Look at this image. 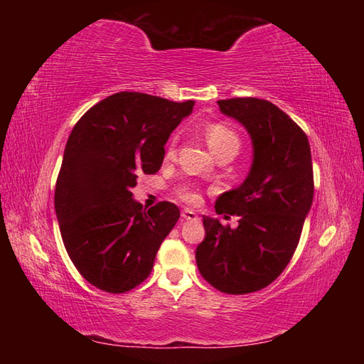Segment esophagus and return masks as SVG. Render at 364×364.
<instances>
[{
  "label": "esophagus",
  "instance_id": "1",
  "mask_svg": "<svg viewBox=\"0 0 364 364\" xmlns=\"http://www.w3.org/2000/svg\"><path fill=\"white\" fill-rule=\"evenodd\" d=\"M181 218L183 220L197 221V220H199V215H197L194 210H191V208H184V210L181 212Z\"/></svg>",
  "mask_w": 364,
  "mask_h": 364
}]
</instances>
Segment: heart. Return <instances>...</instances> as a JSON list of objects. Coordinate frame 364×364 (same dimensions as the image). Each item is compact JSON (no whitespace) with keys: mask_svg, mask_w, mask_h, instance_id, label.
I'll use <instances>...</instances> for the list:
<instances>
[{"mask_svg":"<svg viewBox=\"0 0 364 364\" xmlns=\"http://www.w3.org/2000/svg\"><path fill=\"white\" fill-rule=\"evenodd\" d=\"M205 139L217 157L225 156V154L236 156L239 147H241V138H239L236 130L221 122L212 123V125H208L205 128ZM173 144H175V139L171 141V146L168 149L170 152L173 151ZM175 193L181 200L189 202V204H197V202L200 200V193L194 184H189V183L180 184V186L175 189Z\"/></svg>","mask_w":364,"mask_h":364,"instance_id":"b5f03b06","label":"heart"}]
</instances>
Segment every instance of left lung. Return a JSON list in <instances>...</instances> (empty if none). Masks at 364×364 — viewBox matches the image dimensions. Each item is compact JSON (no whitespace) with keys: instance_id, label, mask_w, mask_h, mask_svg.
Instances as JSON below:
<instances>
[{"instance_id":"8db88e82","label":"left lung","mask_w":364,"mask_h":364,"mask_svg":"<svg viewBox=\"0 0 364 364\" xmlns=\"http://www.w3.org/2000/svg\"><path fill=\"white\" fill-rule=\"evenodd\" d=\"M218 106L249 132L254 164L241 186L215 204L218 215H237L239 226L204 217L196 262L208 284L242 295L269 286L297 249L315 191L311 151L305 132L273 102L232 97Z\"/></svg>"}]
</instances>
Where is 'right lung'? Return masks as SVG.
<instances>
[{"label": "right lung", "mask_w": 364, "mask_h": 364, "mask_svg": "<svg viewBox=\"0 0 364 364\" xmlns=\"http://www.w3.org/2000/svg\"><path fill=\"white\" fill-rule=\"evenodd\" d=\"M193 107L120 91L85 112L67 139L54 193L60 236L78 273L104 292L139 286L180 218L171 202L143 210L132 189L162 167L170 133Z\"/></svg>", "instance_id": "1"}]
</instances>
